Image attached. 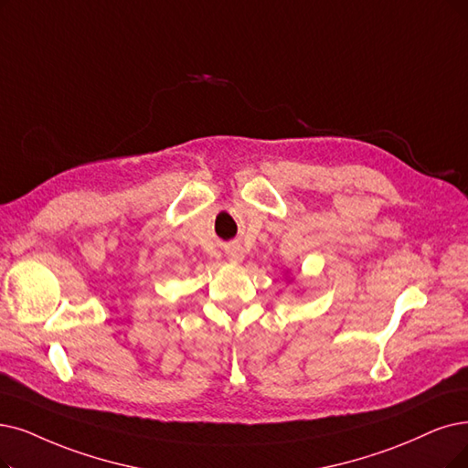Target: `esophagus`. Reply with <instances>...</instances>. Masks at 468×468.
Segmentation results:
<instances>
[{"label":"esophagus","mask_w":468,"mask_h":468,"mask_svg":"<svg viewBox=\"0 0 468 468\" xmlns=\"http://www.w3.org/2000/svg\"><path fill=\"white\" fill-rule=\"evenodd\" d=\"M229 259H230V261H241V259H244V253L239 251V248H234V250L229 253Z\"/></svg>","instance_id":"34e87169"}]
</instances>
